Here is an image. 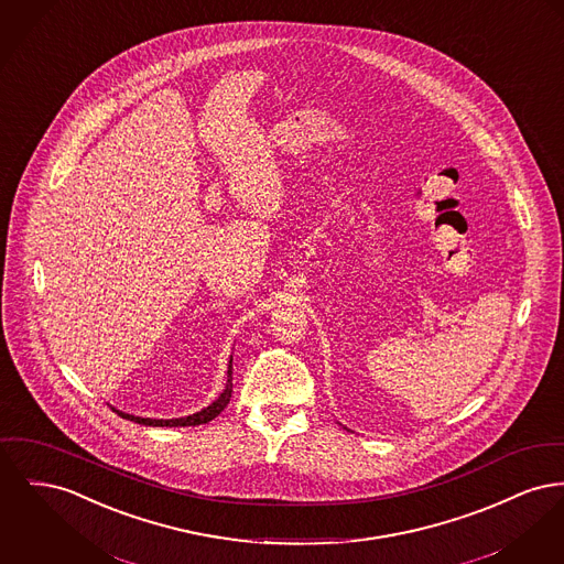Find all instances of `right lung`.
I'll use <instances>...</instances> for the list:
<instances>
[{
    "label": "right lung",
    "instance_id": "add662e5",
    "mask_svg": "<svg viewBox=\"0 0 564 564\" xmlns=\"http://www.w3.org/2000/svg\"><path fill=\"white\" fill-rule=\"evenodd\" d=\"M232 398V356H230V362H228V381H226V388L219 397L215 398L208 406H204L198 413H192V415H185V417H174V420H153V417H140V415H132V413H126V411H119L112 406V411L117 415H121L123 420H130L133 424H140V426H160V429H176V426H199V424H208L210 420H215L230 402Z\"/></svg>",
    "mask_w": 564,
    "mask_h": 564
}]
</instances>
